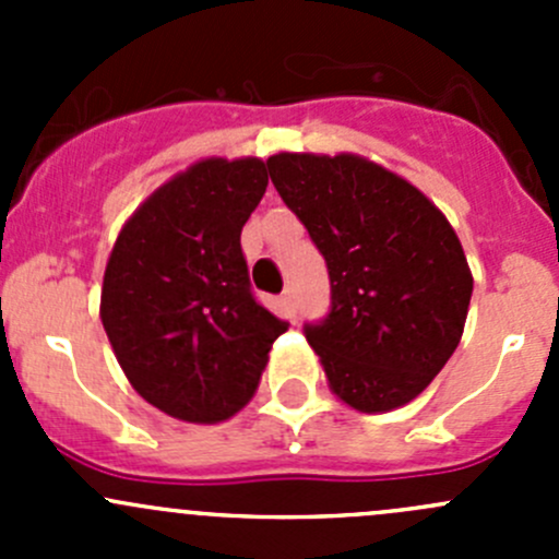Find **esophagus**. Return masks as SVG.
Returning <instances> with one entry per match:
<instances>
[{
  "label": "esophagus",
  "instance_id": "1",
  "mask_svg": "<svg viewBox=\"0 0 559 559\" xmlns=\"http://www.w3.org/2000/svg\"><path fill=\"white\" fill-rule=\"evenodd\" d=\"M281 311H284L286 319H295L297 306H295V292L292 289H284V295H281Z\"/></svg>",
  "mask_w": 559,
  "mask_h": 559
}]
</instances>
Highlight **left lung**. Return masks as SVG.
Masks as SVG:
<instances>
[{
  "mask_svg": "<svg viewBox=\"0 0 559 559\" xmlns=\"http://www.w3.org/2000/svg\"><path fill=\"white\" fill-rule=\"evenodd\" d=\"M267 173L330 270V313L306 324L330 389L362 414L411 403L465 330L473 275L452 224L362 156L275 154Z\"/></svg>",
  "mask_w": 559,
  "mask_h": 559,
  "instance_id": "1",
  "label": "left lung"
}]
</instances>
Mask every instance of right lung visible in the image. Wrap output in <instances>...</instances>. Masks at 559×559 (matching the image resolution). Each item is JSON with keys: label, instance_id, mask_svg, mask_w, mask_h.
Segmentation results:
<instances>
[{"label": "right lung", "instance_id": "right-lung-1", "mask_svg": "<svg viewBox=\"0 0 559 559\" xmlns=\"http://www.w3.org/2000/svg\"><path fill=\"white\" fill-rule=\"evenodd\" d=\"M264 189L262 159L197 162L132 213L107 259V341L140 397L180 421L238 414L289 326L257 302L240 248Z\"/></svg>", "mask_w": 559, "mask_h": 559}]
</instances>
